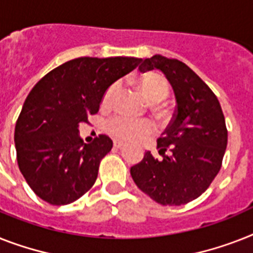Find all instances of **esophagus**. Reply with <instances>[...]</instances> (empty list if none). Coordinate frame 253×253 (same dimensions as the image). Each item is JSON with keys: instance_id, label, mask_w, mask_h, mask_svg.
Masks as SVG:
<instances>
[{"instance_id": "1", "label": "esophagus", "mask_w": 253, "mask_h": 253, "mask_svg": "<svg viewBox=\"0 0 253 253\" xmlns=\"http://www.w3.org/2000/svg\"><path fill=\"white\" fill-rule=\"evenodd\" d=\"M113 144H114V147L116 148H122L123 145H125V143H123L122 140H114L113 141Z\"/></svg>"}]
</instances>
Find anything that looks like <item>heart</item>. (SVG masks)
Returning <instances> with one entry per match:
<instances>
[{"instance_id": "heart-1", "label": "heart", "mask_w": 253, "mask_h": 253, "mask_svg": "<svg viewBox=\"0 0 253 253\" xmlns=\"http://www.w3.org/2000/svg\"><path fill=\"white\" fill-rule=\"evenodd\" d=\"M139 88L151 102H161L169 96L170 88L165 79L156 74H147L137 80ZM121 83L114 82L106 88L102 96V106H110L120 92ZM106 131L112 136L122 140H139L155 131V125L149 120H133L127 116H116L106 123Z\"/></svg>"}]
</instances>
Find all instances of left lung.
Here are the masks:
<instances>
[{
    "label": "left lung",
    "mask_w": 253,
    "mask_h": 253,
    "mask_svg": "<svg viewBox=\"0 0 253 253\" xmlns=\"http://www.w3.org/2000/svg\"><path fill=\"white\" fill-rule=\"evenodd\" d=\"M153 69L171 84L176 109L157 139L162 159L145 152L131 168V176L156 203L183 205L204 194L218 174L227 145L226 123L217 96L186 63L160 54L141 59L140 71Z\"/></svg>",
    "instance_id": "8db88e82"
}]
</instances>
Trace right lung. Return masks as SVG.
Here are the masks:
<instances>
[{
	"mask_svg": "<svg viewBox=\"0 0 253 253\" xmlns=\"http://www.w3.org/2000/svg\"><path fill=\"white\" fill-rule=\"evenodd\" d=\"M140 62L135 57H80L55 67L31 89L14 140L20 173L39 198L66 205L93 186L113 141L98 135L85 144L79 137V123L98 112L110 84Z\"/></svg>",
	"mask_w": 253,
	"mask_h": 253,
	"instance_id": "obj_1",
	"label": "right lung"
}]
</instances>
